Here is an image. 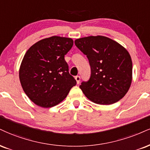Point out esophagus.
Wrapping results in <instances>:
<instances>
[{"label":"esophagus","instance_id":"obj_1","mask_svg":"<svg viewBox=\"0 0 150 150\" xmlns=\"http://www.w3.org/2000/svg\"><path fill=\"white\" fill-rule=\"evenodd\" d=\"M75 80H76V82H77V84H79L80 82V76H76L75 77Z\"/></svg>","mask_w":150,"mask_h":150}]
</instances>
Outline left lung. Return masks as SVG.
Wrapping results in <instances>:
<instances>
[{
  "mask_svg": "<svg viewBox=\"0 0 150 150\" xmlns=\"http://www.w3.org/2000/svg\"><path fill=\"white\" fill-rule=\"evenodd\" d=\"M89 60L91 76L80 88L96 104L110 105L122 99L132 82V61L128 51L116 41L102 35L75 40Z\"/></svg>",
  "mask_w": 150,
  "mask_h": 150,
  "instance_id": "8db88e82",
  "label": "left lung"
}]
</instances>
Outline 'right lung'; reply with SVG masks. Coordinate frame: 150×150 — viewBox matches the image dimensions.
<instances>
[{"label": "right lung", "mask_w": 150, "mask_h": 150, "mask_svg": "<svg viewBox=\"0 0 150 150\" xmlns=\"http://www.w3.org/2000/svg\"><path fill=\"white\" fill-rule=\"evenodd\" d=\"M73 45L71 38L52 36L27 50L19 68V80L25 93L37 105H57L76 84L64 59Z\"/></svg>", "instance_id": "1"}]
</instances>
